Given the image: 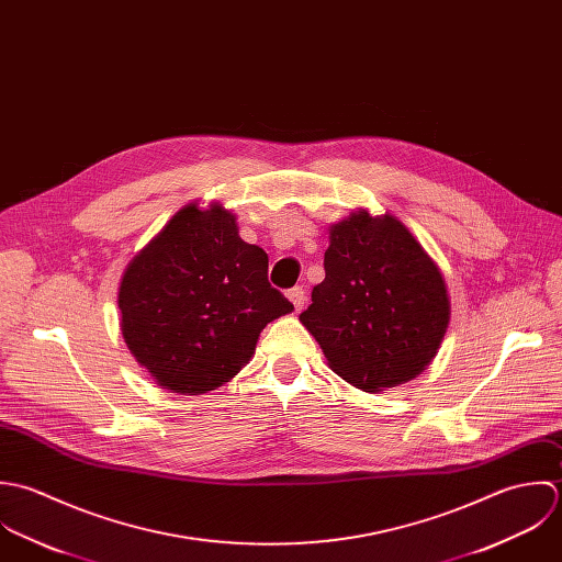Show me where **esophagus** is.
Segmentation results:
<instances>
[{
	"instance_id": "34e87169",
	"label": "esophagus",
	"mask_w": 562,
	"mask_h": 562,
	"mask_svg": "<svg viewBox=\"0 0 562 562\" xmlns=\"http://www.w3.org/2000/svg\"><path fill=\"white\" fill-rule=\"evenodd\" d=\"M286 295H289V300L293 302L295 311H302V306H304V302H306V293H304V289H302V286H293Z\"/></svg>"
}]
</instances>
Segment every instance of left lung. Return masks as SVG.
I'll list each match as a JSON object with an SVG mask.
<instances>
[{
  "label": "left lung",
  "mask_w": 562,
  "mask_h": 562,
  "mask_svg": "<svg viewBox=\"0 0 562 562\" xmlns=\"http://www.w3.org/2000/svg\"><path fill=\"white\" fill-rule=\"evenodd\" d=\"M326 278L300 315L330 369L378 393L417 378L451 317L448 284L415 234L391 213L353 211L330 225Z\"/></svg>",
  "instance_id": "obj_1"
}]
</instances>
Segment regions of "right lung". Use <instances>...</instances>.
Returning <instances> with one entry per match:
<instances>
[{
	"mask_svg": "<svg viewBox=\"0 0 562 562\" xmlns=\"http://www.w3.org/2000/svg\"><path fill=\"white\" fill-rule=\"evenodd\" d=\"M267 267L265 249L238 236L224 204L182 206L123 269L116 304L130 353L178 395L229 382L265 326L293 311Z\"/></svg>",
	"mask_w": 562,
	"mask_h": 562,
	"instance_id": "1",
	"label": "right lung"
}]
</instances>
